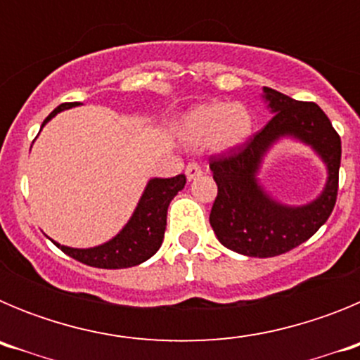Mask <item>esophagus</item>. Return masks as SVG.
<instances>
[{
    "mask_svg": "<svg viewBox=\"0 0 360 360\" xmlns=\"http://www.w3.org/2000/svg\"><path fill=\"white\" fill-rule=\"evenodd\" d=\"M202 167H200L198 164H195V162H193V164H189L186 167V176H187V180H195V178H198V176H202Z\"/></svg>",
    "mask_w": 360,
    "mask_h": 360,
    "instance_id": "esophagus-1",
    "label": "esophagus"
}]
</instances>
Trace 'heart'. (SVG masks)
I'll use <instances>...</instances> for the list:
<instances>
[{"label":"heart","mask_w":360,"mask_h":360,"mask_svg":"<svg viewBox=\"0 0 360 360\" xmlns=\"http://www.w3.org/2000/svg\"><path fill=\"white\" fill-rule=\"evenodd\" d=\"M252 115L243 104L207 103L193 108L180 122V136L191 146L207 142L218 155L240 149L252 135Z\"/></svg>","instance_id":"obj_1"}]
</instances>
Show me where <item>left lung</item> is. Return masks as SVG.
I'll return each mask as SVG.
<instances>
[{
  "label": "left lung",
  "instance_id": "left-lung-1",
  "mask_svg": "<svg viewBox=\"0 0 360 360\" xmlns=\"http://www.w3.org/2000/svg\"><path fill=\"white\" fill-rule=\"evenodd\" d=\"M272 120L238 151L212 157L218 186L211 227L219 243L249 257H274L311 238L333 211L341 167V139L316 103H301L263 88ZM290 138L308 145L327 167V182L317 199L290 206L274 199L259 180L264 157L278 141Z\"/></svg>",
  "mask_w": 360,
  "mask_h": 360
}]
</instances>
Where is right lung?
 Instances as JSON below:
<instances>
[{
    "instance_id": "add662e5",
    "label": "right lung",
    "mask_w": 360,
    "mask_h": 360,
    "mask_svg": "<svg viewBox=\"0 0 360 360\" xmlns=\"http://www.w3.org/2000/svg\"><path fill=\"white\" fill-rule=\"evenodd\" d=\"M73 106H79V103L57 106L44 119L43 126L52 120L57 113ZM184 186H186L184 174L173 178H151L146 184L144 193L136 203L128 224L106 243L88 247V249H75V247L57 243L52 238L49 240H52L57 249H61L73 259L84 265L97 266V269H128V266L141 265L160 249L165 224H167V207L171 200L184 189Z\"/></svg>"
}]
</instances>
